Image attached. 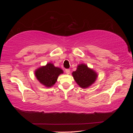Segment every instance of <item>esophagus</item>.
I'll return each instance as SVG.
<instances>
[{
    "instance_id": "1",
    "label": "esophagus",
    "mask_w": 133,
    "mask_h": 133,
    "mask_svg": "<svg viewBox=\"0 0 133 133\" xmlns=\"http://www.w3.org/2000/svg\"><path fill=\"white\" fill-rule=\"evenodd\" d=\"M65 71H66V73L67 74V75H69V74H70V69H66L65 70Z\"/></svg>"
}]
</instances>
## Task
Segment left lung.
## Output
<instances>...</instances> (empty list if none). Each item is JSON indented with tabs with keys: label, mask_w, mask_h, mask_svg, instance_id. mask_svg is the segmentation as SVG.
I'll return each instance as SVG.
<instances>
[{
	"label": "left lung",
	"mask_w": 133,
	"mask_h": 133,
	"mask_svg": "<svg viewBox=\"0 0 133 133\" xmlns=\"http://www.w3.org/2000/svg\"><path fill=\"white\" fill-rule=\"evenodd\" d=\"M72 75L76 82L82 88H87L91 85L97 77L95 71L84 64L78 65L77 70L72 73Z\"/></svg>",
	"instance_id": "1"
}]
</instances>
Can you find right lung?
I'll return each mask as SVG.
<instances>
[{
    "instance_id": "right-lung-1",
    "label": "right lung",
    "mask_w": 133,
    "mask_h": 133,
    "mask_svg": "<svg viewBox=\"0 0 133 133\" xmlns=\"http://www.w3.org/2000/svg\"><path fill=\"white\" fill-rule=\"evenodd\" d=\"M63 73L61 69L55 67L53 64L48 63L46 66L38 69L35 72V75L39 82L50 87L55 84L58 76Z\"/></svg>"
}]
</instances>
